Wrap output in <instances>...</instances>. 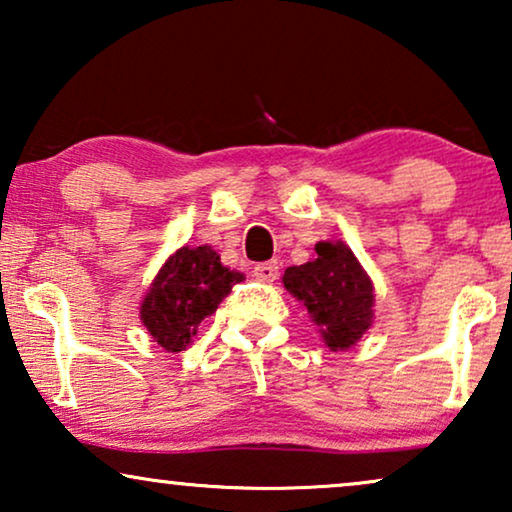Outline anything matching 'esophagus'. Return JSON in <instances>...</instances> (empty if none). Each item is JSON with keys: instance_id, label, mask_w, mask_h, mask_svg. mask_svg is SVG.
Returning a JSON list of instances; mask_svg holds the SVG:
<instances>
[{"instance_id": "obj_1", "label": "esophagus", "mask_w": 512, "mask_h": 512, "mask_svg": "<svg viewBox=\"0 0 512 512\" xmlns=\"http://www.w3.org/2000/svg\"><path fill=\"white\" fill-rule=\"evenodd\" d=\"M254 277L258 282H275L277 275H279V265L277 261H265V263H258L254 265Z\"/></svg>"}]
</instances>
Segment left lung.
Listing matches in <instances>:
<instances>
[{"label":"left lung","mask_w":512,"mask_h":512,"mask_svg":"<svg viewBox=\"0 0 512 512\" xmlns=\"http://www.w3.org/2000/svg\"><path fill=\"white\" fill-rule=\"evenodd\" d=\"M317 258L286 268L282 282L312 314L326 345L352 347L373 321V284L342 242H319Z\"/></svg>","instance_id":"obj_1"}]
</instances>
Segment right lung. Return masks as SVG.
Here are the masks:
<instances>
[{"instance_id":"1","label":"right lung","mask_w":512,"mask_h":512,"mask_svg":"<svg viewBox=\"0 0 512 512\" xmlns=\"http://www.w3.org/2000/svg\"><path fill=\"white\" fill-rule=\"evenodd\" d=\"M240 272L223 268L212 247H181L167 258L142 303V321L167 352L191 345L202 319L212 317L223 298L242 282Z\"/></svg>"}]
</instances>
